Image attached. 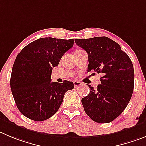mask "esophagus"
<instances>
[{
    "label": "esophagus",
    "mask_w": 146,
    "mask_h": 146,
    "mask_svg": "<svg viewBox=\"0 0 146 146\" xmlns=\"http://www.w3.org/2000/svg\"><path fill=\"white\" fill-rule=\"evenodd\" d=\"M73 84H74V86L76 87V88H78V87H79L83 85V84L81 82H80V81H75L74 82H73Z\"/></svg>",
    "instance_id": "34e87169"
}]
</instances>
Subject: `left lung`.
<instances>
[{
    "label": "left lung",
    "instance_id": "left-lung-1",
    "mask_svg": "<svg viewBox=\"0 0 146 146\" xmlns=\"http://www.w3.org/2000/svg\"><path fill=\"white\" fill-rule=\"evenodd\" d=\"M75 42L88 53L87 72L102 75L101 84L96 89L88 85L89 94L81 99L84 111L96 122H111L122 114L133 94L131 60L117 42L107 36L76 39Z\"/></svg>",
    "mask_w": 146,
    "mask_h": 146
}]
</instances>
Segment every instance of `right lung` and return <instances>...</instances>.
<instances>
[{
  "label": "right lung",
  "instance_id": "obj_1",
  "mask_svg": "<svg viewBox=\"0 0 146 146\" xmlns=\"http://www.w3.org/2000/svg\"><path fill=\"white\" fill-rule=\"evenodd\" d=\"M74 40L40 38L27 44L16 56L11 76V88L17 108L27 118L44 121L59 110L65 92L74 88L71 81L51 82L58 66Z\"/></svg>",
  "mask_w": 146,
  "mask_h": 146
}]
</instances>
